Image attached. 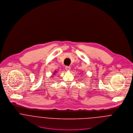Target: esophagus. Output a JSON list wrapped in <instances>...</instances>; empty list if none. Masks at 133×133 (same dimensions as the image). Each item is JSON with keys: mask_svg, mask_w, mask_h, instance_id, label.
<instances>
[{"mask_svg": "<svg viewBox=\"0 0 133 133\" xmlns=\"http://www.w3.org/2000/svg\"><path fill=\"white\" fill-rule=\"evenodd\" d=\"M65 70H66V71H70V69H71V68H70V66H66L65 67Z\"/></svg>", "mask_w": 133, "mask_h": 133, "instance_id": "obj_1", "label": "esophagus"}]
</instances>
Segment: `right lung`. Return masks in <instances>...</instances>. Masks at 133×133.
I'll return each mask as SVG.
<instances>
[{
  "label": "right lung",
  "mask_w": 133,
  "mask_h": 133,
  "mask_svg": "<svg viewBox=\"0 0 133 133\" xmlns=\"http://www.w3.org/2000/svg\"><path fill=\"white\" fill-rule=\"evenodd\" d=\"M55 73H56V71H55ZM55 73H54V74L53 75H53H55Z\"/></svg>",
  "instance_id": "add662e5"
}]
</instances>
